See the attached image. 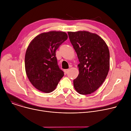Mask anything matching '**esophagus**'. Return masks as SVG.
Listing matches in <instances>:
<instances>
[{"mask_svg":"<svg viewBox=\"0 0 131 131\" xmlns=\"http://www.w3.org/2000/svg\"><path fill=\"white\" fill-rule=\"evenodd\" d=\"M64 72H65V73H68V72H69V69H64Z\"/></svg>","mask_w":131,"mask_h":131,"instance_id":"esophagus-1","label":"esophagus"}]
</instances>
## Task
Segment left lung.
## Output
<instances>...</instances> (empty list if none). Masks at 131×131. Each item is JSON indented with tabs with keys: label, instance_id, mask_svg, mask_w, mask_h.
Segmentation results:
<instances>
[{
	"label": "left lung",
	"instance_id": "8db88e82",
	"mask_svg": "<svg viewBox=\"0 0 131 131\" xmlns=\"http://www.w3.org/2000/svg\"><path fill=\"white\" fill-rule=\"evenodd\" d=\"M70 41L80 63L79 74L73 86L80 94L94 92L105 81L109 69V51L105 42L95 34L86 31L68 32Z\"/></svg>",
	"mask_w": 131,
	"mask_h": 131
}]
</instances>
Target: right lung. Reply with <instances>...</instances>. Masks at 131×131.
I'll return each mask as SVG.
<instances>
[{
  "label": "right lung",
  "instance_id": "add662e5",
  "mask_svg": "<svg viewBox=\"0 0 131 131\" xmlns=\"http://www.w3.org/2000/svg\"><path fill=\"white\" fill-rule=\"evenodd\" d=\"M67 38L65 32L49 31L36 36L29 45L25 57V70L29 80L37 89L50 93L64 76L55 52Z\"/></svg>",
  "mask_w": 131,
  "mask_h": 131
}]
</instances>
